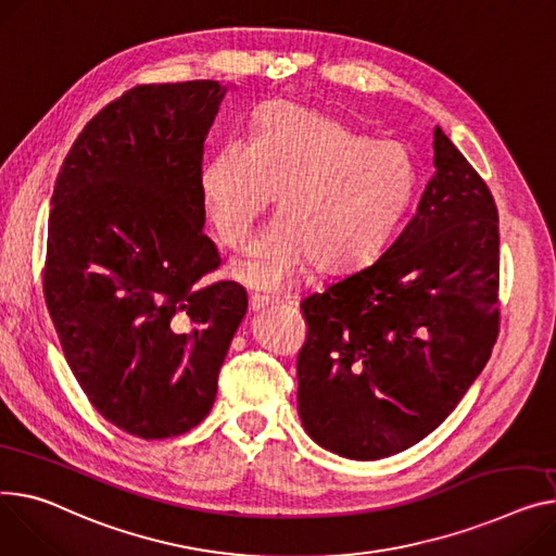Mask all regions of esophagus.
<instances>
[{
	"mask_svg": "<svg viewBox=\"0 0 556 556\" xmlns=\"http://www.w3.org/2000/svg\"><path fill=\"white\" fill-rule=\"evenodd\" d=\"M273 304H277V302L273 298H268V294H258V292L250 294V308L252 311H264V308H268Z\"/></svg>",
	"mask_w": 556,
	"mask_h": 556,
	"instance_id": "34e87169",
	"label": "esophagus"
}]
</instances>
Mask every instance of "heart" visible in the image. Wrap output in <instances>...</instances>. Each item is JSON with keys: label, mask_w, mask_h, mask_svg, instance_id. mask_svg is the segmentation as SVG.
Segmentation results:
<instances>
[{"label": "heart", "mask_w": 556, "mask_h": 556, "mask_svg": "<svg viewBox=\"0 0 556 556\" xmlns=\"http://www.w3.org/2000/svg\"><path fill=\"white\" fill-rule=\"evenodd\" d=\"M400 140H371L315 111L275 104L250 142L228 140L203 163L199 190L218 241L239 250L277 194L281 216L235 264L256 288H281L311 262L321 273L366 266L389 245L418 190Z\"/></svg>", "instance_id": "obj_1"}]
</instances>
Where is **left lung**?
Segmentation results:
<instances>
[{
  "mask_svg": "<svg viewBox=\"0 0 556 556\" xmlns=\"http://www.w3.org/2000/svg\"><path fill=\"white\" fill-rule=\"evenodd\" d=\"M433 165L414 218L378 262L300 304L302 427L344 458H387L429 435L498 338L494 197L440 127Z\"/></svg>",
  "mask_w": 556,
  "mask_h": 556,
  "instance_id": "left-lung-1",
  "label": "left lung"
}]
</instances>
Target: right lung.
<instances>
[{"instance_id": "right-lung-1", "label": "right lung", "mask_w": 556, "mask_h": 556, "mask_svg": "<svg viewBox=\"0 0 556 556\" xmlns=\"http://www.w3.org/2000/svg\"><path fill=\"white\" fill-rule=\"evenodd\" d=\"M226 87L138 85L85 125L55 178L45 300L93 409L142 440L212 409L248 311L203 235V144Z\"/></svg>"}]
</instances>
